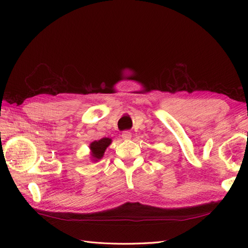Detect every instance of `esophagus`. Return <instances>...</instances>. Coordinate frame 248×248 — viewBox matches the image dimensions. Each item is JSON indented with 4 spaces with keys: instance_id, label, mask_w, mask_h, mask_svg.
<instances>
[{
    "instance_id": "obj_1",
    "label": "esophagus",
    "mask_w": 248,
    "mask_h": 248,
    "mask_svg": "<svg viewBox=\"0 0 248 248\" xmlns=\"http://www.w3.org/2000/svg\"><path fill=\"white\" fill-rule=\"evenodd\" d=\"M122 139L123 140H130L131 139V132L130 131H123Z\"/></svg>"
}]
</instances>
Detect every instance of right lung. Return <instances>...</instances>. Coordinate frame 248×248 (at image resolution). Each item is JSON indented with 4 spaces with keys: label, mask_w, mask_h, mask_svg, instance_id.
Here are the masks:
<instances>
[{
    "label": "right lung",
    "mask_w": 248,
    "mask_h": 248,
    "mask_svg": "<svg viewBox=\"0 0 248 248\" xmlns=\"http://www.w3.org/2000/svg\"><path fill=\"white\" fill-rule=\"evenodd\" d=\"M110 139L103 138L99 140H94L90 144V149H91V155L93 157V160L97 161L102 158L104 152H106L107 148L110 145Z\"/></svg>",
    "instance_id": "1"
}]
</instances>
